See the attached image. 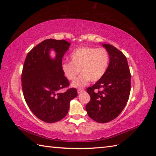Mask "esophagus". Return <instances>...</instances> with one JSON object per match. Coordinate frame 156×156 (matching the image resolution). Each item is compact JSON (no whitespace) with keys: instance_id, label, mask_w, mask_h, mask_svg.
Instances as JSON below:
<instances>
[{"instance_id":"34e87169","label":"esophagus","mask_w":156,"mask_h":156,"mask_svg":"<svg viewBox=\"0 0 156 156\" xmlns=\"http://www.w3.org/2000/svg\"><path fill=\"white\" fill-rule=\"evenodd\" d=\"M84 91V89H78V94H80V93H82V92H83Z\"/></svg>"}]
</instances>
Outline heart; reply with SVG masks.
Returning <instances> with one entry per match:
<instances>
[{"label": "heart", "mask_w": 156, "mask_h": 156, "mask_svg": "<svg viewBox=\"0 0 156 156\" xmlns=\"http://www.w3.org/2000/svg\"><path fill=\"white\" fill-rule=\"evenodd\" d=\"M70 59L71 62L62 64L63 72L68 80L74 81L80 69L82 74L72 86L81 88L90 80L97 82L105 75L108 66L109 55L103 48L80 47L72 53Z\"/></svg>", "instance_id": "heart-1"}]
</instances>
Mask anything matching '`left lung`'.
<instances>
[{"instance_id":"left-lung-1","label":"left lung","mask_w":156,"mask_h":156,"mask_svg":"<svg viewBox=\"0 0 156 156\" xmlns=\"http://www.w3.org/2000/svg\"><path fill=\"white\" fill-rule=\"evenodd\" d=\"M110 62L105 75L87 88L90 97L86 106L89 117L101 123L117 118L127 105L131 91V73L127 58L110 44H102Z\"/></svg>"}]
</instances>
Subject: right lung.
Instances as JSON below:
<instances>
[{
	"label": "right lung",
	"instance_id": "obj_1",
	"mask_svg": "<svg viewBox=\"0 0 156 156\" xmlns=\"http://www.w3.org/2000/svg\"><path fill=\"white\" fill-rule=\"evenodd\" d=\"M69 45L64 39H45L28 53L23 67L22 89L26 103L36 117L49 123L65 117L69 102L78 95L74 88L58 92L69 85L62 70V58ZM51 49L56 53L54 59L49 56Z\"/></svg>",
	"mask_w": 156,
	"mask_h": 156
}]
</instances>
